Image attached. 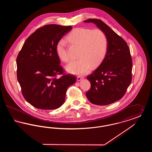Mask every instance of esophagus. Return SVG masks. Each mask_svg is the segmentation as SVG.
<instances>
[{"label": "esophagus", "instance_id": "1", "mask_svg": "<svg viewBox=\"0 0 152 152\" xmlns=\"http://www.w3.org/2000/svg\"><path fill=\"white\" fill-rule=\"evenodd\" d=\"M83 79H84V77H81V76H77V81H81V80H82Z\"/></svg>", "mask_w": 152, "mask_h": 152}]
</instances>
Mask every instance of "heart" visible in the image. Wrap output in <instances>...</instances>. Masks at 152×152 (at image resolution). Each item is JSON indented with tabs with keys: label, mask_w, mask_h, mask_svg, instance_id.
Returning a JSON list of instances; mask_svg holds the SVG:
<instances>
[{
	"label": "heart",
	"mask_w": 152,
	"mask_h": 152,
	"mask_svg": "<svg viewBox=\"0 0 152 152\" xmlns=\"http://www.w3.org/2000/svg\"><path fill=\"white\" fill-rule=\"evenodd\" d=\"M66 39L72 45L79 47V58L70 62L65 67L68 72L73 74L83 75L88 72L92 66L100 64L107 53L108 38L101 29L76 28L68 34ZM56 52L58 58L63 61H69L66 44L63 39L56 44Z\"/></svg>",
	"instance_id": "b5f03b06"
}]
</instances>
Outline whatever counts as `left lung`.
<instances>
[{
	"mask_svg": "<svg viewBox=\"0 0 152 152\" xmlns=\"http://www.w3.org/2000/svg\"><path fill=\"white\" fill-rule=\"evenodd\" d=\"M103 31L108 40V51L101 64L87 76L91 88L88 100L98 105H107L121 99L132 81V59L126 42L101 20L89 19Z\"/></svg>",
	"mask_w": 152,
	"mask_h": 152,
	"instance_id": "8db88e82",
	"label": "left lung"
}]
</instances>
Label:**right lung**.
<instances>
[{
	"label": "right lung",
	"instance_id": "right-lung-1",
	"mask_svg": "<svg viewBox=\"0 0 152 152\" xmlns=\"http://www.w3.org/2000/svg\"><path fill=\"white\" fill-rule=\"evenodd\" d=\"M71 26L48 24L27 39L16 58L17 79L26 100L36 108L56 109L64 102L68 88L75 75L64 73L56 45ZM58 74L62 75L57 78Z\"/></svg>",
	"mask_w": 152,
	"mask_h": 152
}]
</instances>
